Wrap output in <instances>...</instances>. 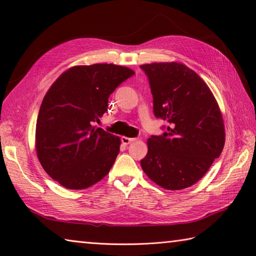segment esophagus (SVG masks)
<instances>
[{
  "label": "esophagus",
  "mask_w": 256,
  "mask_h": 256,
  "mask_svg": "<svg viewBox=\"0 0 256 256\" xmlns=\"http://www.w3.org/2000/svg\"><path fill=\"white\" fill-rule=\"evenodd\" d=\"M134 141H136V138H128V136H122V143L124 145H128V144L132 143Z\"/></svg>",
  "instance_id": "34e87169"
}]
</instances>
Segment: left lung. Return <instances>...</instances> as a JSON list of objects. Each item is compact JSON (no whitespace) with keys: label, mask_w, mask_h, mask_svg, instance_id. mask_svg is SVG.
<instances>
[{"label":"left lung","mask_w":256,"mask_h":256,"mask_svg":"<svg viewBox=\"0 0 256 256\" xmlns=\"http://www.w3.org/2000/svg\"><path fill=\"white\" fill-rule=\"evenodd\" d=\"M148 76L154 114L166 120L168 132L147 140L144 173L166 190L198 182L220 156L226 129L218 102L203 79L177 62L141 65Z\"/></svg>","instance_id":"obj_1"}]
</instances>
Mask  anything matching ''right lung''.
Segmentation results:
<instances>
[{
  "label": "right lung",
  "instance_id": "obj_1",
  "mask_svg": "<svg viewBox=\"0 0 256 256\" xmlns=\"http://www.w3.org/2000/svg\"><path fill=\"white\" fill-rule=\"evenodd\" d=\"M134 74L114 64L67 69L44 95L36 122L37 158L51 178L72 190L86 189L108 175L120 138L92 126L108 111V99Z\"/></svg>",
  "mask_w": 256,
  "mask_h": 256
}]
</instances>
